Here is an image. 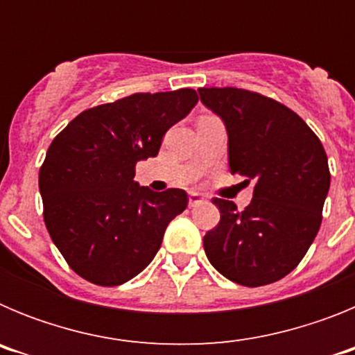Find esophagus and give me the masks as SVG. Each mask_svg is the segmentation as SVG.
Wrapping results in <instances>:
<instances>
[{"label":"esophagus","mask_w":355,"mask_h":355,"mask_svg":"<svg viewBox=\"0 0 355 355\" xmlns=\"http://www.w3.org/2000/svg\"><path fill=\"white\" fill-rule=\"evenodd\" d=\"M200 202H205V197L200 196V193L197 192L188 193V206H190V208H196V206H199Z\"/></svg>","instance_id":"obj_1"}]
</instances>
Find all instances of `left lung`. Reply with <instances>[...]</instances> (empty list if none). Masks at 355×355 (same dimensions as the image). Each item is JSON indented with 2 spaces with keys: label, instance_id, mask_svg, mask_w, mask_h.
<instances>
[{
  "label": "left lung",
  "instance_id": "obj_1",
  "mask_svg": "<svg viewBox=\"0 0 355 355\" xmlns=\"http://www.w3.org/2000/svg\"><path fill=\"white\" fill-rule=\"evenodd\" d=\"M224 121L231 174L254 181L250 205L215 197L220 222L205 236L209 263L233 283L265 286L302 261L320 224L331 172L320 139L293 110L234 87L199 89Z\"/></svg>",
  "mask_w": 355,
  "mask_h": 355
}]
</instances>
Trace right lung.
<instances>
[{"instance_id":"right-lung-1","label":"right lung","mask_w":355,"mask_h":355,"mask_svg":"<svg viewBox=\"0 0 355 355\" xmlns=\"http://www.w3.org/2000/svg\"><path fill=\"white\" fill-rule=\"evenodd\" d=\"M197 101L193 89L139 92L85 110L55 137L39 172L44 222L80 277L119 286L153 261L188 196L139 187L135 165L158 155Z\"/></svg>"}]
</instances>
